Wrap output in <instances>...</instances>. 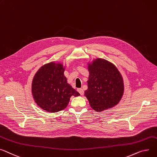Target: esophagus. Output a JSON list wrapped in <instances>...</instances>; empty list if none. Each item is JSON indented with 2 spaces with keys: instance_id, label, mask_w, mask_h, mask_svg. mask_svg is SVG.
<instances>
[{
  "instance_id": "1",
  "label": "esophagus",
  "mask_w": 157,
  "mask_h": 157,
  "mask_svg": "<svg viewBox=\"0 0 157 157\" xmlns=\"http://www.w3.org/2000/svg\"><path fill=\"white\" fill-rule=\"evenodd\" d=\"M78 91L79 93V94H80L81 95H82L83 94H84V91H83V90L81 89V88L78 89Z\"/></svg>"
}]
</instances>
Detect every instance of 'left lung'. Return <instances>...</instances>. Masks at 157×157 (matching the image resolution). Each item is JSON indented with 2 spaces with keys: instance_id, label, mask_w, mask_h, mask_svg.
Wrapping results in <instances>:
<instances>
[{
  "instance_id": "left-lung-1",
  "label": "left lung",
  "mask_w": 157,
  "mask_h": 157,
  "mask_svg": "<svg viewBox=\"0 0 157 157\" xmlns=\"http://www.w3.org/2000/svg\"><path fill=\"white\" fill-rule=\"evenodd\" d=\"M88 89L85 96L97 112L110 109L120 101L124 93L123 78L111 62L97 59L88 64Z\"/></svg>"
}]
</instances>
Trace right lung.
<instances>
[{"label":"right lung","instance_id":"add662e5","mask_svg":"<svg viewBox=\"0 0 157 157\" xmlns=\"http://www.w3.org/2000/svg\"><path fill=\"white\" fill-rule=\"evenodd\" d=\"M64 70L62 64L52 62L41 67L33 79V97L37 105L47 112L63 110L67 106L71 96L80 95L67 83Z\"/></svg>","mask_w":157,"mask_h":157}]
</instances>
